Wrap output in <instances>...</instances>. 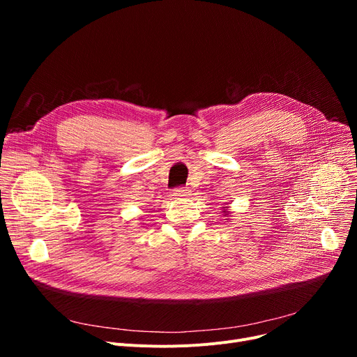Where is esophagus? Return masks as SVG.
Listing matches in <instances>:
<instances>
[{
  "mask_svg": "<svg viewBox=\"0 0 357 357\" xmlns=\"http://www.w3.org/2000/svg\"><path fill=\"white\" fill-rule=\"evenodd\" d=\"M174 195H175L176 198H186V197L191 195V190H190V188H176V190L174 191Z\"/></svg>",
  "mask_w": 357,
  "mask_h": 357,
  "instance_id": "obj_1",
  "label": "esophagus"
}]
</instances>
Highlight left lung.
I'll use <instances>...</instances> for the list:
<instances>
[{
	"label": "left lung",
	"instance_id": "left-lung-1",
	"mask_svg": "<svg viewBox=\"0 0 357 357\" xmlns=\"http://www.w3.org/2000/svg\"><path fill=\"white\" fill-rule=\"evenodd\" d=\"M224 215H226V217H229V214H230V211H229V207H226V208H224Z\"/></svg>",
	"mask_w": 357,
	"mask_h": 357
}]
</instances>
